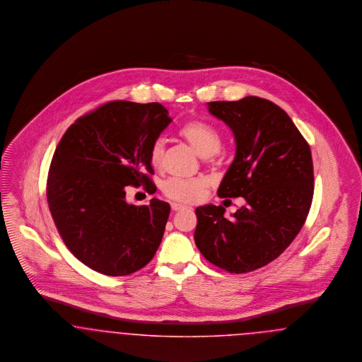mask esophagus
Here are the masks:
<instances>
[{
  "instance_id": "1",
  "label": "esophagus",
  "mask_w": 362,
  "mask_h": 362,
  "mask_svg": "<svg viewBox=\"0 0 362 362\" xmlns=\"http://www.w3.org/2000/svg\"><path fill=\"white\" fill-rule=\"evenodd\" d=\"M184 208H187V205L180 204V203H173L172 204V209H173L174 212H177L180 209H184Z\"/></svg>"
}]
</instances>
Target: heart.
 <instances>
[{"label":"heart","mask_w":362,"mask_h":362,"mask_svg":"<svg viewBox=\"0 0 362 362\" xmlns=\"http://www.w3.org/2000/svg\"><path fill=\"white\" fill-rule=\"evenodd\" d=\"M178 135L188 141L196 150V153L203 158L215 156L221 146V136L219 131L204 122L192 120L180 128ZM165 156V141L158 138L153 141L150 148V160L154 166H159ZM211 185V181L204 177L194 180L170 178L162 185V192L166 197L180 203H197L200 202Z\"/></svg>","instance_id":"b5f03b06"}]
</instances>
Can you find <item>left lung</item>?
<instances>
[{"mask_svg": "<svg viewBox=\"0 0 362 362\" xmlns=\"http://www.w3.org/2000/svg\"><path fill=\"white\" fill-rule=\"evenodd\" d=\"M206 107L235 139L218 196L243 197L245 205L230 219L221 205L197 206L194 242L211 264L247 273L276 259L307 219L314 196L311 150L286 112L269 100L249 95Z\"/></svg>", "mask_w": 362, "mask_h": 362, "instance_id": "left-lung-1", "label": "left lung"}]
</instances>
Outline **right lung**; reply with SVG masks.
<instances>
[{"label":"right lung","mask_w":362,"mask_h":362,"mask_svg":"<svg viewBox=\"0 0 362 362\" xmlns=\"http://www.w3.org/2000/svg\"><path fill=\"white\" fill-rule=\"evenodd\" d=\"M172 123L159 103H108L70 126L51 160L47 202L67 249L82 264L107 276L146 267L159 247L170 205L158 199L135 206L126 187L154 174L150 148Z\"/></svg>","instance_id":"add662e5"}]
</instances>
